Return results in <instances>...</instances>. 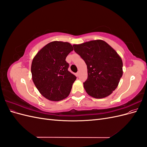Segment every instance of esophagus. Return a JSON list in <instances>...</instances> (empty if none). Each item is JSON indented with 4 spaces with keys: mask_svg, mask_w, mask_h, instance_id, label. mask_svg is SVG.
I'll use <instances>...</instances> for the list:
<instances>
[{
    "mask_svg": "<svg viewBox=\"0 0 147 147\" xmlns=\"http://www.w3.org/2000/svg\"><path fill=\"white\" fill-rule=\"evenodd\" d=\"M79 74H80V72H79V71H78V72H77V74H76L77 77H78V76H79Z\"/></svg>",
    "mask_w": 147,
    "mask_h": 147,
    "instance_id": "obj_1",
    "label": "esophagus"
}]
</instances>
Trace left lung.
<instances>
[{
  "label": "left lung",
  "mask_w": 147,
  "mask_h": 147,
  "mask_svg": "<svg viewBox=\"0 0 147 147\" xmlns=\"http://www.w3.org/2000/svg\"><path fill=\"white\" fill-rule=\"evenodd\" d=\"M74 51L87 65L88 78L83 83L88 95L96 99L112 94L123 75L121 57L107 43L102 40L74 45Z\"/></svg>",
  "instance_id": "8db88e82"
}]
</instances>
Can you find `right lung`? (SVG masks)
Wrapping results in <instances>:
<instances>
[{"mask_svg": "<svg viewBox=\"0 0 147 147\" xmlns=\"http://www.w3.org/2000/svg\"><path fill=\"white\" fill-rule=\"evenodd\" d=\"M70 43L54 41L35 56L31 65L32 78L40 93L52 101L67 97L77 77L68 70L66 57L73 51Z\"/></svg>", "mask_w": 147, "mask_h": 147, "instance_id": "1", "label": "right lung"}]
</instances>
